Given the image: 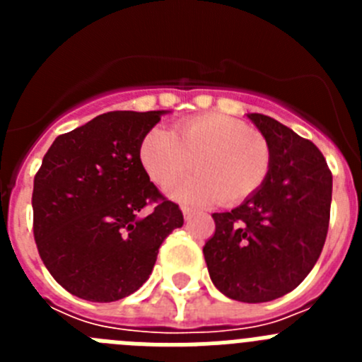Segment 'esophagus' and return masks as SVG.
Returning a JSON list of instances; mask_svg holds the SVG:
<instances>
[{
	"label": "esophagus",
	"instance_id": "esophagus-1",
	"mask_svg": "<svg viewBox=\"0 0 362 362\" xmlns=\"http://www.w3.org/2000/svg\"><path fill=\"white\" fill-rule=\"evenodd\" d=\"M181 212H183V217H185V219H187V221L190 219V217L194 216V214H196L192 209H188V206H183V209H181Z\"/></svg>",
	"mask_w": 362,
	"mask_h": 362
}]
</instances>
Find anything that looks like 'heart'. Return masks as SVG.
Segmentation results:
<instances>
[{
    "mask_svg": "<svg viewBox=\"0 0 362 362\" xmlns=\"http://www.w3.org/2000/svg\"><path fill=\"white\" fill-rule=\"evenodd\" d=\"M139 159L153 183L166 188L196 168L197 174L170 188L190 204H235L254 196L270 172V146L250 127L219 114L177 123L172 134L152 129L143 137Z\"/></svg>",
    "mask_w": 362,
    "mask_h": 362,
    "instance_id": "obj_1",
    "label": "heart"
}]
</instances>
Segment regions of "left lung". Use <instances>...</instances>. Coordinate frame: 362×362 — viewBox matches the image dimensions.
<instances>
[{
	"label": "left lung",
	"instance_id": "8db88e82",
	"mask_svg": "<svg viewBox=\"0 0 362 362\" xmlns=\"http://www.w3.org/2000/svg\"><path fill=\"white\" fill-rule=\"evenodd\" d=\"M270 146V172L232 212L214 214L203 248L214 286L241 303H267L303 283L325 246L332 174L308 139L263 114H246Z\"/></svg>",
	"mask_w": 362,
	"mask_h": 362
}]
</instances>
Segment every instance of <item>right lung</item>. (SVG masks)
Listing matches in <instances>:
<instances>
[{
  "mask_svg": "<svg viewBox=\"0 0 362 362\" xmlns=\"http://www.w3.org/2000/svg\"><path fill=\"white\" fill-rule=\"evenodd\" d=\"M168 110H116L57 136L34 177L37 252L50 276L92 303L129 297L150 277L183 214L150 183L143 137ZM148 202L156 209L139 214Z\"/></svg>",
  "mask_w": 362,
  "mask_h": 362,
  "instance_id": "1",
  "label": "right lung"
}]
</instances>
